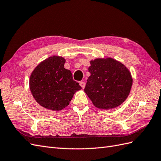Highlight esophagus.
Returning a JSON list of instances; mask_svg holds the SVG:
<instances>
[{
    "instance_id": "obj_1",
    "label": "esophagus",
    "mask_w": 161,
    "mask_h": 161,
    "mask_svg": "<svg viewBox=\"0 0 161 161\" xmlns=\"http://www.w3.org/2000/svg\"><path fill=\"white\" fill-rule=\"evenodd\" d=\"M80 86L82 87V89H84L85 86V82H83V81H80Z\"/></svg>"
}]
</instances>
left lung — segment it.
Instances as JSON below:
<instances>
[{"mask_svg":"<svg viewBox=\"0 0 161 161\" xmlns=\"http://www.w3.org/2000/svg\"><path fill=\"white\" fill-rule=\"evenodd\" d=\"M85 92L97 108L109 109L127 99L132 85L131 73L123 64L112 59H95L90 62Z\"/></svg>","mask_w":161,"mask_h":161,"instance_id":"8db88e82","label":"left lung"}]
</instances>
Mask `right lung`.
<instances>
[{
    "mask_svg": "<svg viewBox=\"0 0 161 161\" xmlns=\"http://www.w3.org/2000/svg\"><path fill=\"white\" fill-rule=\"evenodd\" d=\"M64 58L52 56L43 60L31 73L30 88L34 99L43 108L60 111L69 105L75 92L81 89L64 68Z\"/></svg>",
    "mask_w": 161,
    "mask_h": 161,
    "instance_id": "1",
    "label": "right lung"
}]
</instances>
